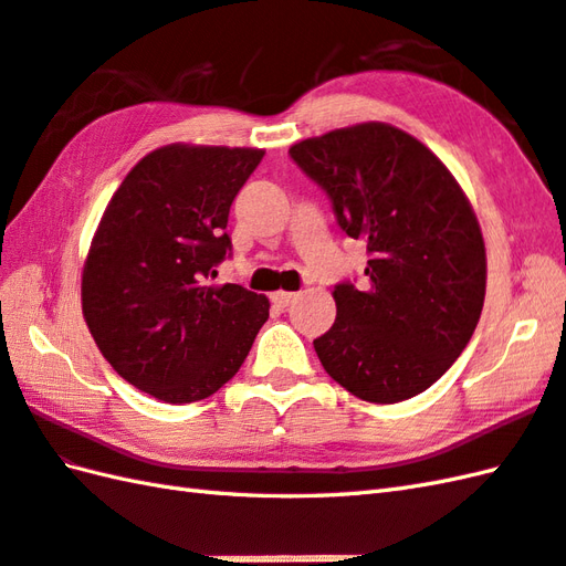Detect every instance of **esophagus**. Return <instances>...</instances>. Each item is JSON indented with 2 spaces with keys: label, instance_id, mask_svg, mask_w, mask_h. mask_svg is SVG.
Returning <instances> with one entry per match:
<instances>
[{
  "label": "esophagus",
  "instance_id": "obj_1",
  "mask_svg": "<svg viewBox=\"0 0 566 566\" xmlns=\"http://www.w3.org/2000/svg\"><path fill=\"white\" fill-rule=\"evenodd\" d=\"M271 300L279 307H287V305H293L295 300H297V293H291V291H279V293H273L271 295Z\"/></svg>",
  "mask_w": 566,
  "mask_h": 566
}]
</instances>
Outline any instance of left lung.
<instances>
[{"instance_id":"8db88e82","label":"left lung","mask_w":566,"mask_h":566,"mask_svg":"<svg viewBox=\"0 0 566 566\" xmlns=\"http://www.w3.org/2000/svg\"><path fill=\"white\" fill-rule=\"evenodd\" d=\"M291 157L370 251L366 291L344 283L332 293L336 322L315 338L324 370L373 405L421 395L482 315L486 249L470 198L429 147L380 120L307 137Z\"/></svg>"}]
</instances>
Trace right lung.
Masks as SVG:
<instances>
[{"instance_id":"right-lung-1","label":"right lung","mask_w":566,"mask_h":566,"mask_svg":"<svg viewBox=\"0 0 566 566\" xmlns=\"http://www.w3.org/2000/svg\"><path fill=\"white\" fill-rule=\"evenodd\" d=\"M259 147L171 143L111 196L82 269V315L123 380L167 405L216 395L269 319V297L212 283Z\"/></svg>"}]
</instances>
